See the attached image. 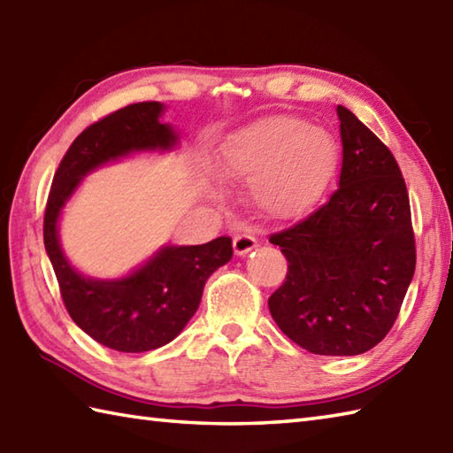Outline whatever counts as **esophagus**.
Segmentation results:
<instances>
[{
  "mask_svg": "<svg viewBox=\"0 0 453 453\" xmlns=\"http://www.w3.org/2000/svg\"><path fill=\"white\" fill-rule=\"evenodd\" d=\"M257 247V237L251 234H239L234 237V249L237 255H247Z\"/></svg>",
  "mask_w": 453,
  "mask_h": 453,
  "instance_id": "esophagus-1",
  "label": "esophagus"
}]
</instances>
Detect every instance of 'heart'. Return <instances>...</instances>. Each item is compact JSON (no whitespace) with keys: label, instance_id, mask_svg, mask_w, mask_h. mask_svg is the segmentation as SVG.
Listing matches in <instances>:
<instances>
[{"label":"heart","instance_id":"1","mask_svg":"<svg viewBox=\"0 0 453 453\" xmlns=\"http://www.w3.org/2000/svg\"><path fill=\"white\" fill-rule=\"evenodd\" d=\"M336 165L329 132L302 119L266 117L232 134L219 148V175L251 182L263 214L294 218L319 198Z\"/></svg>","mask_w":453,"mask_h":453}]
</instances>
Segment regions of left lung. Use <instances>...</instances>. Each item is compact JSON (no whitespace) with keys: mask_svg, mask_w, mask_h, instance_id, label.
I'll return each instance as SVG.
<instances>
[{"mask_svg":"<svg viewBox=\"0 0 453 453\" xmlns=\"http://www.w3.org/2000/svg\"><path fill=\"white\" fill-rule=\"evenodd\" d=\"M342 169L329 202L271 235L288 261L268 310L288 339L323 356H356L386 339L415 274L405 179L354 114L336 107Z\"/></svg>","mask_w":453,"mask_h":453,"instance_id":"1","label":"left lung"}]
</instances>
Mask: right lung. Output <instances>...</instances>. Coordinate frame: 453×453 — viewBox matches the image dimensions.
<instances>
[{"instance_id": "add662e5", "label": "right lung", "mask_w": 453, "mask_h": 453, "mask_svg": "<svg viewBox=\"0 0 453 453\" xmlns=\"http://www.w3.org/2000/svg\"><path fill=\"white\" fill-rule=\"evenodd\" d=\"M163 104L134 103L93 122L60 161L44 210V247L67 313L91 339L119 352H148L171 342L196 313L210 274L234 257L232 237L192 247H163L122 280H91L73 271L58 243V216L81 177L140 150H169L177 134L161 124Z\"/></svg>"}]
</instances>
